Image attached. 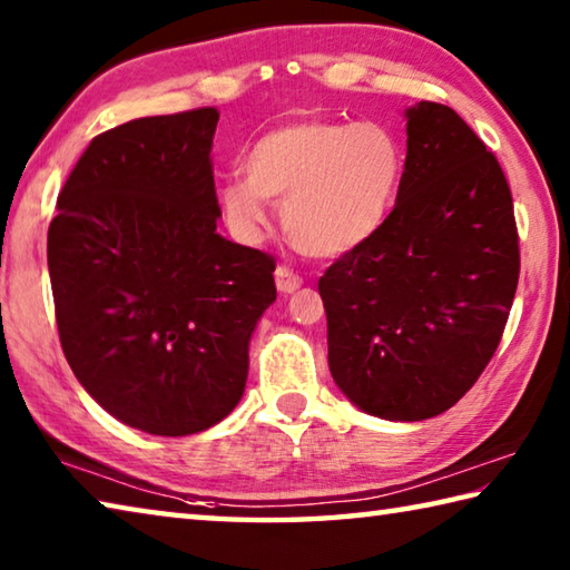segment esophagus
<instances>
[{
	"instance_id": "34e87169",
	"label": "esophagus",
	"mask_w": 570,
	"mask_h": 570,
	"mask_svg": "<svg viewBox=\"0 0 570 570\" xmlns=\"http://www.w3.org/2000/svg\"><path fill=\"white\" fill-rule=\"evenodd\" d=\"M274 276H276V288H278V292H282L284 296H286V294H294L296 288L302 286V276L294 274L292 268H286V266H278Z\"/></svg>"
}]
</instances>
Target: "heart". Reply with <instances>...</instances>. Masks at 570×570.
Wrapping results in <instances>:
<instances>
[{
	"mask_svg": "<svg viewBox=\"0 0 570 570\" xmlns=\"http://www.w3.org/2000/svg\"><path fill=\"white\" fill-rule=\"evenodd\" d=\"M404 156L377 122L294 120L264 132L244 158V176L220 186L218 204L240 240H258L268 204L308 256L340 258L384 226L397 198Z\"/></svg>",
	"mask_w": 570,
	"mask_h": 570,
	"instance_id": "1",
	"label": "heart"
}]
</instances>
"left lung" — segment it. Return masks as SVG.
<instances>
[{"instance_id": "8db88e82", "label": "left lung", "mask_w": 570, "mask_h": 570, "mask_svg": "<svg viewBox=\"0 0 570 570\" xmlns=\"http://www.w3.org/2000/svg\"><path fill=\"white\" fill-rule=\"evenodd\" d=\"M397 204L366 244L326 268L330 370L346 400L382 420L450 410L485 370L518 288L513 196L498 158L460 115L404 112Z\"/></svg>"}]
</instances>
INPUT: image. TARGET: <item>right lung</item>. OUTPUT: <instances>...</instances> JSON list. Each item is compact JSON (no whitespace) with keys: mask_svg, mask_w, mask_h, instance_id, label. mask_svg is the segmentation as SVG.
Here are the masks:
<instances>
[{"mask_svg":"<svg viewBox=\"0 0 570 570\" xmlns=\"http://www.w3.org/2000/svg\"><path fill=\"white\" fill-rule=\"evenodd\" d=\"M216 125L198 108L98 135L47 230L67 362L148 435H196L234 412L250 334L276 302L274 258L216 234Z\"/></svg>","mask_w":570,"mask_h":570,"instance_id":"add662e5","label":"right lung"}]
</instances>
